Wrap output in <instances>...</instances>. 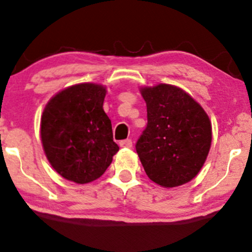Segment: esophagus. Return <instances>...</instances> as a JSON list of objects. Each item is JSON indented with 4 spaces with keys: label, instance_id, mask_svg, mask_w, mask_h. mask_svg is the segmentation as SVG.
I'll return each instance as SVG.
<instances>
[{
    "label": "esophagus",
    "instance_id": "obj_1",
    "mask_svg": "<svg viewBox=\"0 0 252 252\" xmlns=\"http://www.w3.org/2000/svg\"><path fill=\"white\" fill-rule=\"evenodd\" d=\"M119 145H120L121 148H131L132 147V140L131 139L120 140V142H119Z\"/></svg>",
    "mask_w": 252,
    "mask_h": 252
}]
</instances>
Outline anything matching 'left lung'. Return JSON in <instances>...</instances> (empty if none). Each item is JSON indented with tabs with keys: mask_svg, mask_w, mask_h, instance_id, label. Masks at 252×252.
<instances>
[{
	"mask_svg": "<svg viewBox=\"0 0 252 252\" xmlns=\"http://www.w3.org/2000/svg\"><path fill=\"white\" fill-rule=\"evenodd\" d=\"M148 124L136 150L154 183L175 188L193 179L204 164L212 125L203 108L181 89L167 84L142 89Z\"/></svg>",
	"mask_w": 252,
	"mask_h": 252,
	"instance_id": "left-lung-1",
	"label": "left lung"
}]
</instances>
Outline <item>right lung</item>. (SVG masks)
<instances>
[{
	"label": "right lung",
	"mask_w": 252,
	"mask_h": 252,
	"mask_svg": "<svg viewBox=\"0 0 252 252\" xmlns=\"http://www.w3.org/2000/svg\"><path fill=\"white\" fill-rule=\"evenodd\" d=\"M104 97L102 85L78 84L55 94L43 112V148L64 179L77 184L98 179L119 151L103 110Z\"/></svg>",
	"instance_id": "right-lung-1"
}]
</instances>
